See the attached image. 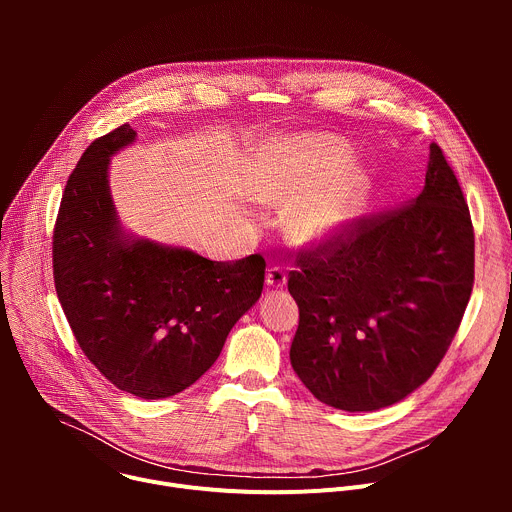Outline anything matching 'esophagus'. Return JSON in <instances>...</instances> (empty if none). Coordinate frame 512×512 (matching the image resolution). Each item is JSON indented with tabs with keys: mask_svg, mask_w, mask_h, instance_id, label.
Segmentation results:
<instances>
[{
	"mask_svg": "<svg viewBox=\"0 0 512 512\" xmlns=\"http://www.w3.org/2000/svg\"><path fill=\"white\" fill-rule=\"evenodd\" d=\"M285 281H287V277H285L283 269H279V267H271V269L267 271V275H265V283H267V287H271V289L283 287Z\"/></svg>",
	"mask_w": 512,
	"mask_h": 512,
	"instance_id": "obj_1",
	"label": "esophagus"
}]
</instances>
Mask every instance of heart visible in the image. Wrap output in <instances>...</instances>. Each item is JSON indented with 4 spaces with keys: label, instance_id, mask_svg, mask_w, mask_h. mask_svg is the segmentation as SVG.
Masks as SVG:
<instances>
[{
    "label": "heart",
    "instance_id": "1",
    "mask_svg": "<svg viewBox=\"0 0 512 512\" xmlns=\"http://www.w3.org/2000/svg\"><path fill=\"white\" fill-rule=\"evenodd\" d=\"M255 190L267 202L291 204V239L328 245L342 239L367 206L369 180L352 166L340 139L300 135L269 145L259 160Z\"/></svg>",
    "mask_w": 512,
    "mask_h": 512
}]
</instances>
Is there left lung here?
<instances>
[{"label": "left lung", "instance_id": "left-lung-1", "mask_svg": "<svg viewBox=\"0 0 512 512\" xmlns=\"http://www.w3.org/2000/svg\"><path fill=\"white\" fill-rule=\"evenodd\" d=\"M287 289L300 308L291 367L342 411L389 407L448 352L474 285V229L437 143L421 194L362 216L334 243L298 255Z\"/></svg>", "mask_w": 512, "mask_h": 512}]
</instances>
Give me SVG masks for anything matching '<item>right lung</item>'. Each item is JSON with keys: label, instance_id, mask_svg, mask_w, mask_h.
<instances>
[{"label": "right lung", "instance_id": "obj_1", "mask_svg": "<svg viewBox=\"0 0 512 512\" xmlns=\"http://www.w3.org/2000/svg\"><path fill=\"white\" fill-rule=\"evenodd\" d=\"M135 135L125 123L95 139L68 176L52 267L64 316L99 373L125 393L164 399L212 367L231 328L261 296L265 259L210 261L127 235L107 172Z\"/></svg>", "mask_w": 512, "mask_h": 512}]
</instances>
